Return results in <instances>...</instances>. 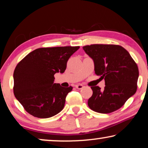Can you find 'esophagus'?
Instances as JSON below:
<instances>
[{
    "mask_svg": "<svg viewBox=\"0 0 148 148\" xmlns=\"http://www.w3.org/2000/svg\"><path fill=\"white\" fill-rule=\"evenodd\" d=\"M75 88L77 89H79V90H81V89H82L83 88H84V86H83V85H82V84H77L75 86Z\"/></svg>",
    "mask_w": 148,
    "mask_h": 148,
    "instance_id": "1",
    "label": "esophagus"
}]
</instances>
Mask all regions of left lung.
<instances>
[{
    "instance_id": "1",
    "label": "left lung",
    "mask_w": 148,
    "mask_h": 148,
    "mask_svg": "<svg viewBox=\"0 0 148 148\" xmlns=\"http://www.w3.org/2000/svg\"><path fill=\"white\" fill-rule=\"evenodd\" d=\"M83 49L94 62V70L104 79V90L91 87L88 104L95 112L107 114L121 108L137 89L139 69L128 51L115 44H91Z\"/></svg>"
}]
</instances>
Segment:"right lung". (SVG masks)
I'll return each instance as SVG.
<instances>
[{"instance_id": "add662e5", "label": "right lung", "mask_w": 148, "mask_h": 148, "mask_svg": "<svg viewBox=\"0 0 148 148\" xmlns=\"http://www.w3.org/2000/svg\"><path fill=\"white\" fill-rule=\"evenodd\" d=\"M79 46L40 48L25 56L13 73L15 98L32 116L50 118L64 106L73 87L54 84V74L64 73L66 62Z\"/></svg>"}]
</instances>
